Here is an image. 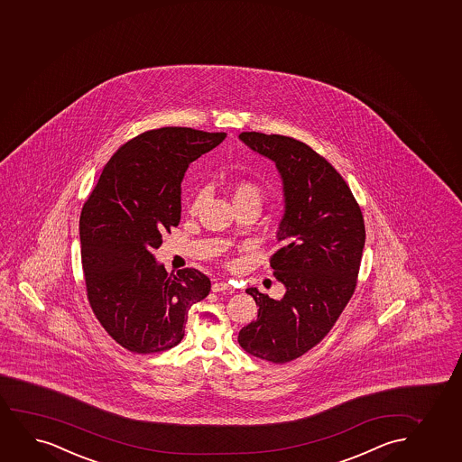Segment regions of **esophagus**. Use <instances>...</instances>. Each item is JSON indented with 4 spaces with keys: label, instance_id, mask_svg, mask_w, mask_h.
<instances>
[{
    "label": "esophagus",
    "instance_id": "34e87169",
    "mask_svg": "<svg viewBox=\"0 0 462 462\" xmlns=\"http://www.w3.org/2000/svg\"><path fill=\"white\" fill-rule=\"evenodd\" d=\"M227 290H230V285H228L227 282H215L213 286H211L213 292H221V291Z\"/></svg>",
    "mask_w": 462,
    "mask_h": 462
}]
</instances>
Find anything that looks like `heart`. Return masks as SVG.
Masks as SVG:
<instances>
[{"label":"heart","instance_id":"b5f03b06","mask_svg":"<svg viewBox=\"0 0 462 462\" xmlns=\"http://www.w3.org/2000/svg\"><path fill=\"white\" fill-rule=\"evenodd\" d=\"M204 199V191L194 193L193 198L189 200V211L196 213L199 210L200 204ZM263 191L258 185L252 182H239L234 189V204L235 202H255L258 206H262Z\"/></svg>","mask_w":462,"mask_h":462}]
</instances>
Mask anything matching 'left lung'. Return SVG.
<instances>
[{
    "label": "left lung",
    "mask_w": 462,
    "mask_h": 462,
    "mask_svg": "<svg viewBox=\"0 0 462 462\" xmlns=\"http://www.w3.org/2000/svg\"><path fill=\"white\" fill-rule=\"evenodd\" d=\"M239 140L273 160L282 179L283 247L269 263L285 296L275 300L247 288L260 308L238 342L252 356L283 365L322 341L354 294L365 219L341 174L305 143L260 132H241Z\"/></svg>",
    "instance_id": "obj_1"
}]
</instances>
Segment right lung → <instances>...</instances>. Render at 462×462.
Here are the masks:
<instances>
[{
  "instance_id": "obj_1",
  "label": "right lung",
  "mask_w": 462,
  "mask_h": 462,
  "mask_svg": "<svg viewBox=\"0 0 462 462\" xmlns=\"http://www.w3.org/2000/svg\"><path fill=\"white\" fill-rule=\"evenodd\" d=\"M224 132L162 127L123 144L82 207L80 254L91 310L121 347L160 354L185 335L189 310L210 292L198 269L168 273L152 252L180 221L189 163Z\"/></svg>"
}]
</instances>
